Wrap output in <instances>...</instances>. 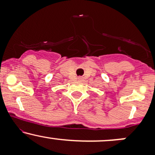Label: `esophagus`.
Returning <instances> with one entry per match:
<instances>
[{"instance_id":"1","label":"esophagus","mask_w":155,"mask_h":155,"mask_svg":"<svg viewBox=\"0 0 155 155\" xmlns=\"http://www.w3.org/2000/svg\"><path fill=\"white\" fill-rule=\"evenodd\" d=\"M79 80H82V78H81V77H79Z\"/></svg>"}]
</instances>
